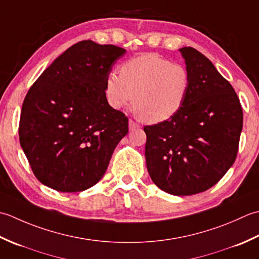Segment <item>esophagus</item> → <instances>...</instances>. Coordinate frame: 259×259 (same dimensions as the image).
I'll use <instances>...</instances> for the list:
<instances>
[{"instance_id":"34e87169","label":"esophagus","mask_w":259,"mask_h":259,"mask_svg":"<svg viewBox=\"0 0 259 259\" xmlns=\"http://www.w3.org/2000/svg\"><path fill=\"white\" fill-rule=\"evenodd\" d=\"M139 127H140V125L137 124V123H135L134 120H132V119L128 120V128H130V131H134L136 128H139Z\"/></svg>"}]
</instances>
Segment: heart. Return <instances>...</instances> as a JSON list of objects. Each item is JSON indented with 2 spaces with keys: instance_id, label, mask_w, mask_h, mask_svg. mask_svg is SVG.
<instances>
[{
  "instance_id": "b5f03b06",
  "label": "heart",
  "mask_w": 259,
  "mask_h": 259,
  "mask_svg": "<svg viewBox=\"0 0 259 259\" xmlns=\"http://www.w3.org/2000/svg\"><path fill=\"white\" fill-rule=\"evenodd\" d=\"M190 86V73L181 63L143 54L124 62L119 73H108L105 96L114 109H122L134 100L135 112L144 122L159 124L183 107Z\"/></svg>"
}]
</instances>
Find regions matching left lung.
<instances>
[{"mask_svg":"<svg viewBox=\"0 0 259 259\" xmlns=\"http://www.w3.org/2000/svg\"><path fill=\"white\" fill-rule=\"evenodd\" d=\"M191 86L172 118L145 126V160L152 181L173 196H192L214 186L236 160L242 109L229 81L191 47L179 49Z\"/></svg>","mask_w":259,"mask_h":259,"instance_id":"8db88e82","label":"left lung"}]
</instances>
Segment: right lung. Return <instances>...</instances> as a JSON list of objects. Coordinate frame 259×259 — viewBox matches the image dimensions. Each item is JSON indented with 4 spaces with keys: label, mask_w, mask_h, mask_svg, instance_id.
Masks as SVG:
<instances>
[{
    "label": "right lung",
    "mask_w": 259,
    "mask_h": 259,
    "mask_svg": "<svg viewBox=\"0 0 259 259\" xmlns=\"http://www.w3.org/2000/svg\"><path fill=\"white\" fill-rule=\"evenodd\" d=\"M126 50L92 40L71 46L26 94L19 139L36 179L60 192L95 186L116 145L128 133L126 116L109 106L105 80Z\"/></svg>",
    "instance_id": "right-lung-1"
}]
</instances>
